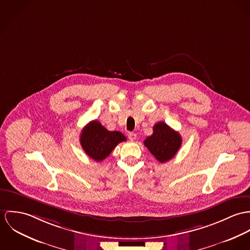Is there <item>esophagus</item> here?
I'll use <instances>...</instances> for the list:
<instances>
[{"label": "esophagus", "instance_id": "34e87169", "mask_svg": "<svg viewBox=\"0 0 250 250\" xmlns=\"http://www.w3.org/2000/svg\"><path fill=\"white\" fill-rule=\"evenodd\" d=\"M136 137H137V135H136L135 133H132V132L128 133V138H129L130 141H135V140H136Z\"/></svg>", "mask_w": 250, "mask_h": 250}]
</instances>
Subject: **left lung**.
I'll return each instance as SVG.
<instances>
[{"mask_svg": "<svg viewBox=\"0 0 250 250\" xmlns=\"http://www.w3.org/2000/svg\"><path fill=\"white\" fill-rule=\"evenodd\" d=\"M150 153L161 163L170 160L181 146L180 134L166 123L159 122L153 126V133L144 141Z\"/></svg>", "mask_w": 250, "mask_h": 250, "instance_id": "left-lung-1", "label": "left lung"}]
</instances>
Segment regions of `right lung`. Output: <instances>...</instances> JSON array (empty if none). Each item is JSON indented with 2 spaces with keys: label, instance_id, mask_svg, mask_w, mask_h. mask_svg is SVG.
Returning a JSON list of instances; mask_svg holds the SVG:
<instances>
[{
  "label": "right lung",
  "instance_id": "right-lung-1",
  "mask_svg": "<svg viewBox=\"0 0 250 250\" xmlns=\"http://www.w3.org/2000/svg\"><path fill=\"white\" fill-rule=\"evenodd\" d=\"M126 141L120 131H109L98 121L90 122L82 131L81 145L85 153L95 161L105 159L116 146Z\"/></svg>",
  "mask_w": 250,
  "mask_h": 250
}]
</instances>
